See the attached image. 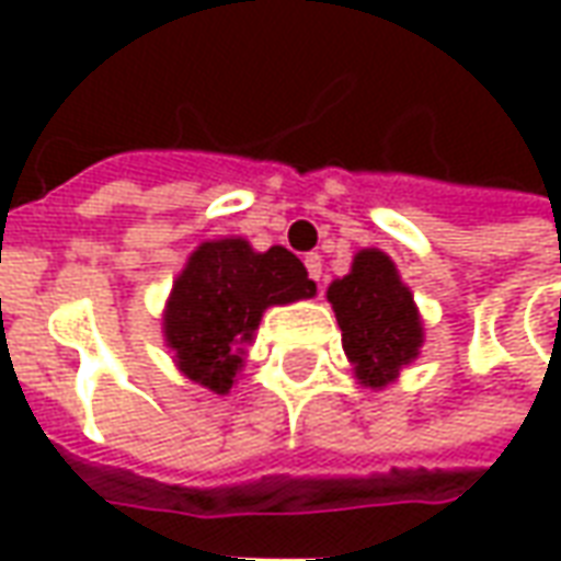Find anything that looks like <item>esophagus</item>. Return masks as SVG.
I'll list each match as a JSON object with an SVG mask.
<instances>
[{
	"mask_svg": "<svg viewBox=\"0 0 561 561\" xmlns=\"http://www.w3.org/2000/svg\"><path fill=\"white\" fill-rule=\"evenodd\" d=\"M324 264H321V255L318 252H312V255H306V270H309V276L316 282H321V273H324Z\"/></svg>",
	"mask_w": 561,
	"mask_h": 561,
	"instance_id": "34e87169",
	"label": "esophagus"
}]
</instances>
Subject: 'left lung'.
Instances as JSON below:
<instances>
[{"mask_svg": "<svg viewBox=\"0 0 561 561\" xmlns=\"http://www.w3.org/2000/svg\"><path fill=\"white\" fill-rule=\"evenodd\" d=\"M342 348L357 366L360 385L385 388L400 369L417 357L423 333L412 291L385 252L366 249L354 257L352 273L328 288Z\"/></svg>", "mask_w": 561, "mask_h": 561, "instance_id": "8db88e82", "label": "left lung"}]
</instances>
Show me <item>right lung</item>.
<instances>
[{
  "instance_id": "add662e5",
  "label": "right lung",
  "mask_w": 561,
  "mask_h": 561,
  "mask_svg": "<svg viewBox=\"0 0 561 561\" xmlns=\"http://www.w3.org/2000/svg\"><path fill=\"white\" fill-rule=\"evenodd\" d=\"M316 294V282L288 249L252 252L245 240L197 245L173 285L164 336L185 376L228 393L267 306Z\"/></svg>"
}]
</instances>
